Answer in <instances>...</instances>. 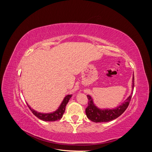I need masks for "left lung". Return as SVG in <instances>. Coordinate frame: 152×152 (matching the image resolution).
Returning a JSON list of instances; mask_svg holds the SVG:
<instances>
[{
	"label": "left lung",
	"mask_w": 152,
	"mask_h": 152,
	"mask_svg": "<svg viewBox=\"0 0 152 152\" xmlns=\"http://www.w3.org/2000/svg\"><path fill=\"white\" fill-rule=\"evenodd\" d=\"M134 87V77L133 74L132 89L133 91ZM132 91L131 95L125 100L123 103L118 107L113 109H101L98 108L94 104L93 99L90 95H87V98L89 99L88 106L86 109V115L89 120L94 122H107L111 121L117 118L125 112V110L128 107L129 104L132 98Z\"/></svg>",
	"instance_id": "8db88e82"
}]
</instances>
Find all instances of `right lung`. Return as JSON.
<instances>
[{
    "label": "right lung",
    "instance_id": "1",
    "mask_svg": "<svg viewBox=\"0 0 152 152\" xmlns=\"http://www.w3.org/2000/svg\"><path fill=\"white\" fill-rule=\"evenodd\" d=\"M72 95H67L66 96L65 98L63 99L62 103L61 104L59 105V107L58 108L54 111V112L52 113H40L35 111L34 109H32L28 104L26 103L28 107H29L30 110L31 111V112L34 113V115L38 117L39 119L44 121H47V122H53V121H56L60 120V119L62 118L63 113L65 112V108H66V106L67 103H68L69 100L71 98Z\"/></svg>",
    "mask_w": 152,
    "mask_h": 152
}]
</instances>
